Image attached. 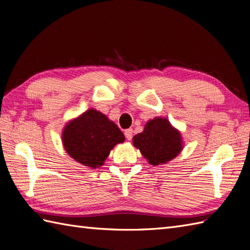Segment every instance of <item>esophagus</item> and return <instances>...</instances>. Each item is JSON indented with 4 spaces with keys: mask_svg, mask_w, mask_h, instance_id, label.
<instances>
[{
    "mask_svg": "<svg viewBox=\"0 0 250 250\" xmlns=\"http://www.w3.org/2000/svg\"><path fill=\"white\" fill-rule=\"evenodd\" d=\"M125 139L128 141L132 140V136H133V130L132 129H126L125 131Z\"/></svg>",
    "mask_w": 250,
    "mask_h": 250,
    "instance_id": "obj_1",
    "label": "esophagus"
}]
</instances>
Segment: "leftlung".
<instances>
[{
    "mask_svg": "<svg viewBox=\"0 0 250 250\" xmlns=\"http://www.w3.org/2000/svg\"><path fill=\"white\" fill-rule=\"evenodd\" d=\"M133 145L151 166L171 161L183 149L180 132L161 117L147 122L144 131L133 137Z\"/></svg>",
    "mask_w": 250,
    "mask_h": 250,
    "instance_id": "left-lung-1",
    "label": "left lung"
}]
</instances>
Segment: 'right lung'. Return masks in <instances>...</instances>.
Returning a JSON list of instances; mask_svg holds the SVG:
<instances>
[{
    "mask_svg": "<svg viewBox=\"0 0 250 250\" xmlns=\"http://www.w3.org/2000/svg\"><path fill=\"white\" fill-rule=\"evenodd\" d=\"M124 142L125 135L115 122L93 108L67 122L62 132L65 151L75 161L91 168L103 166L110 150Z\"/></svg>",
    "mask_w": 250,
    "mask_h": 250,
    "instance_id": "1",
    "label": "right lung"
}]
</instances>
